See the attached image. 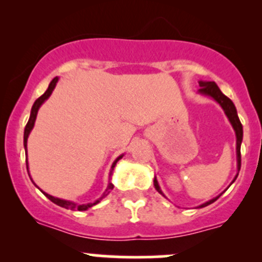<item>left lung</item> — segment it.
I'll list each match as a JSON object with an SVG mask.
<instances>
[{"mask_svg": "<svg viewBox=\"0 0 262 262\" xmlns=\"http://www.w3.org/2000/svg\"><path fill=\"white\" fill-rule=\"evenodd\" d=\"M199 94L202 95H205V96H210L212 99L215 100L216 102H218L219 105L222 106V109L224 110V113H226L227 118H228V120L231 121L232 126H233L234 132H236V138H237V168H238V171L241 170V143H242V137H244V129H242V124L241 121H239L238 119V115H237V110H236V106H234V104L232 102L231 99H228V97L226 96V95L222 94V91L219 90V87L216 86L215 82L213 81H200L199 82ZM237 176H238V173L236 175V178H234V180L237 179ZM234 180L232 182H234ZM153 184H155V187L156 190H157L160 194L163 195L162 190H161L160 185H158V181L153 180ZM165 196V195H163ZM221 196V195H219ZM219 196L214 198V199L209 200V202L204 203V204L199 205L198 208H204L207 207V205L212 204V203L215 202L216 199H218Z\"/></svg>", "mask_w": 262, "mask_h": 262, "instance_id": "left-lung-1", "label": "left lung"}]
</instances>
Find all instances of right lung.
<instances>
[{"mask_svg": "<svg viewBox=\"0 0 262 262\" xmlns=\"http://www.w3.org/2000/svg\"><path fill=\"white\" fill-rule=\"evenodd\" d=\"M57 82H58V77H54V78H53L52 82H50V83H49L48 90H47V91L44 92V94L41 95L40 97H39V99H36V100H35V102H34L33 107H31L30 118H29L28 124H26L25 130H24V147H25V153H26V143H28V137H29V134H30L31 129L34 128V124H35V119H36V115H38V110H39V107H40L41 105H43V102L46 101L47 99H48V97L50 96V95H52V92H53V90H54V87H55V84H57ZM121 157H123V155L119 156V157L116 158V160L114 161V163H113V166H112V171H110V175H112V173H113V170H114V167H115L116 162H118V161L120 160ZM26 168H28V172H29L28 160H26ZM113 187H114V185H113L112 182H109V185H107L106 190H105L104 194L101 195V198H99V199H97V200H95L94 203H89V204H76V203L68 202V200L58 199V198L52 196V195H49V194H47V192H44L43 190H41V191H43V194L46 195L47 198H48V199L50 200V202H53V203H54V204L59 205V207L66 208V209H71V210H75V209H77V210H87V209H90V208H91V207H94V205H96L97 203L101 202V200L104 199L105 196H107V194H109V192L112 191Z\"/></svg>", "mask_w": 262, "mask_h": 262, "instance_id": "add662e5", "label": "right lung"}]
</instances>
